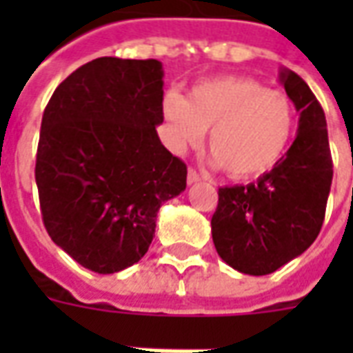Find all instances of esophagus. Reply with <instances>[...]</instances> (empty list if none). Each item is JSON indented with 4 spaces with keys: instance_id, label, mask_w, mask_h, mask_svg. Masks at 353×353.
<instances>
[{
    "instance_id": "obj_1",
    "label": "esophagus",
    "mask_w": 353,
    "mask_h": 353,
    "mask_svg": "<svg viewBox=\"0 0 353 353\" xmlns=\"http://www.w3.org/2000/svg\"><path fill=\"white\" fill-rule=\"evenodd\" d=\"M196 181H200V176L196 174V170L189 168V172H187V183L192 185V183H196Z\"/></svg>"
}]
</instances>
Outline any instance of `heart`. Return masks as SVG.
Listing matches in <instances>:
<instances>
[{
    "label": "heart",
    "mask_w": 353,
    "mask_h": 353,
    "mask_svg": "<svg viewBox=\"0 0 353 353\" xmlns=\"http://www.w3.org/2000/svg\"><path fill=\"white\" fill-rule=\"evenodd\" d=\"M164 139L174 153L202 143L234 179L259 177L288 151L295 132V108L280 90L225 75L194 85L189 98L170 90L162 98Z\"/></svg>",
    "instance_id": "1"
}]
</instances>
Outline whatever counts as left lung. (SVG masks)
Returning <instances> with one entry per match:
<instances>
[{
    "instance_id": "8db88e82",
    "label": "left lung",
    "mask_w": 353,
    "mask_h": 353,
    "mask_svg": "<svg viewBox=\"0 0 353 353\" xmlns=\"http://www.w3.org/2000/svg\"><path fill=\"white\" fill-rule=\"evenodd\" d=\"M280 83L299 111L295 141L257 183L219 189L212 217L219 257L250 276L276 272L314 244L333 181L323 109L295 72L281 68Z\"/></svg>"
}]
</instances>
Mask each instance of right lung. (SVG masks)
<instances>
[{"mask_svg":"<svg viewBox=\"0 0 353 353\" xmlns=\"http://www.w3.org/2000/svg\"><path fill=\"white\" fill-rule=\"evenodd\" d=\"M159 60L96 58L62 81L43 113L35 183L52 242L81 266L113 274L153 242L157 214L187 187L161 143Z\"/></svg>","mask_w":353,"mask_h":353,"instance_id":"right-lung-1","label":"right lung"}]
</instances>
